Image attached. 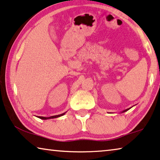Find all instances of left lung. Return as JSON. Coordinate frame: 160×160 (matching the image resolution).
<instances>
[{
	"mask_svg": "<svg viewBox=\"0 0 160 160\" xmlns=\"http://www.w3.org/2000/svg\"><path fill=\"white\" fill-rule=\"evenodd\" d=\"M129 109H130V108H128V109H126V110H123V111H122V112H126V111H127V110H129Z\"/></svg>",
	"mask_w": 160,
	"mask_h": 160,
	"instance_id": "obj_1",
	"label": "left lung"
}]
</instances>
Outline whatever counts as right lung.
I'll return each mask as SVG.
<instances>
[{
	"mask_svg": "<svg viewBox=\"0 0 160 160\" xmlns=\"http://www.w3.org/2000/svg\"><path fill=\"white\" fill-rule=\"evenodd\" d=\"M65 113H62L61 115H53V116H50V117H48V118H45V117H42V116H39L38 118L40 119H42V120H47V119H51V118H58V117H61L62 115H63Z\"/></svg>",
	"mask_w": 160,
	"mask_h": 160,
	"instance_id": "obj_1",
	"label": "right lung"
}]
</instances>
